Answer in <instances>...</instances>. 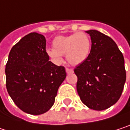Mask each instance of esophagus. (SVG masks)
<instances>
[{
  "label": "esophagus",
  "instance_id": "obj_1",
  "mask_svg": "<svg viewBox=\"0 0 130 130\" xmlns=\"http://www.w3.org/2000/svg\"><path fill=\"white\" fill-rule=\"evenodd\" d=\"M66 72H67V74H70V73H73V70L71 69V68L67 67V68H66Z\"/></svg>",
  "mask_w": 130,
  "mask_h": 130
}]
</instances>
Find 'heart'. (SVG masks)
<instances>
[{"label":"heart","mask_w":130,"mask_h":130,"mask_svg":"<svg viewBox=\"0 0 130 130\" xmlns=\"http://www.w3.org/2000/svg\"><path fill=\"white\" fill-rule=\"evenodd\" d=\"M54 48L47 49V55L54 61L60 62L62 55L66 54L72 65L83 63L89 57L91 49V39L84 32H75L67 36H57L54 38Z\"/></svg>","instance_id":"b5f03b06"}]
</instances>
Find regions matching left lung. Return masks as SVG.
<instances>
[{
    "instance_id": "left-lung-1",
    "label": "left lung",
    "mask_w": 130,
    "mask_h": 130,
    "mask_svg": "<svg viewBox=\"0 0 130 130\" xmlns=\"http://www.w3.org/2000/svg\"><path fill=\"white\" fill-rule=\"evenodd\" d=\"M92 48L88 58L74 69L82 102L102 110L120 98L126 82L124 58L115 41L97 30H89Z\"/></svg>"
}]
</instances>
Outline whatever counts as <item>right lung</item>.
I'll list each match as a JSON object with an SVG mask.
<instances>
[{"mask_svg":"<svg viewBox=\"0 0 130 130\" xmlns=\"http://www.w3.org/2000/svg\"><path fill=\"white\" fill-rule=\"evenodd\" d=\"M5 73L7 90L13 102L33 115L42 114L53 106L67 76L64 67L49 61L46 39L36 32L26 35L12 47Z\"/></svg>","mask_w":130,"mask_h":130,"instance_id":"right-lung-1","label":"right lung"}]
</instances>
